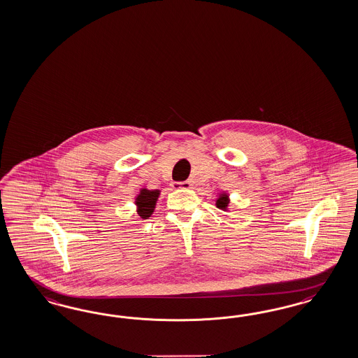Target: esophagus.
I'll use <instances>...</instances> for the list:
<instances>
[{"label": "esophagus", "mask_w": 358, "mask_h": 358, "mask_svg": "<svg viewBox=\"0 0 358 358\" xmlns=\"http://www.w3.org/2000/svg\"><path fill=\"white\" fill-rule=\"evenodd\" d=\"M173 189H190L193 185L190 181H182V182H173Z\"/></svg>", "instance_id": "obj_1"}]
</instances>
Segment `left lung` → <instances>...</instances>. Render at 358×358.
Here are the masks:
<instances>
[{"label":"left lung","instance_id":"8db88e82","mask_svg":"<svg viewBox=\"0 0 358 358\" xmlns=\"http://www.w3.org/2000/svg\"><path fill=\"white\" fill-rule=\"evenodd\" d=\"M228 203H229V198H228L227 193H222V194H219V198L217 199V203H215L217 208L227 211Z\"/></svg>","mask_w":358,"mask_h":358}]
</instances>
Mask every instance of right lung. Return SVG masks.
<instances>
[{
	"label": "right lung",
	"instance_id": "right-lung-1",
	"mask_svg": "<svg viewBox=\"0 0 358 358\" xmlns=\"http://www.w3.org/2000/svg\"><path fill=\"white\" fill-rule=\"evenodd\" d=\"M159 195H160V190L141 189V193L135 198V203L138 207L139 217H143V219H148L151 217Z\"/></svg>",
	"mask_w": 358,
	"mask_h": 358
}]
</instances>
